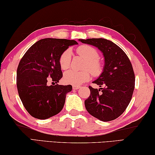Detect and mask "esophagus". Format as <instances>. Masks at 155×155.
<instances>
[{"mask_svg":"<svg viewBox=\"0 0 155 155\" xmlns=\"http://www.w3.org/2000/svg\"><path fill=\"white\" fill-rule=\"evenodd\" d=\"M72 88H73V90H78V89H80L81 87H80V86H78V85H73Z\"/></svg>","mask_w":155,"mask_h":155,"instance_id":"obj_1","label":"esophagus"}]
</instances>
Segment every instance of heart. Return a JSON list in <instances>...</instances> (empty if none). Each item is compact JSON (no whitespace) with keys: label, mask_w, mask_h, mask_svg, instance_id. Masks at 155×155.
<instances>
[{"label":"heart","mask_w":155,"mask_h":155,"mask_svg":"<svg viewBox=\"0 0 155 155\" xmlns=\"http://www.w3.org/2000/svg\"><path fill=\"white\" fill-rule=\"evenodd\" d=\"M77 52L87 59L85 68H88L94 75H98L101 72V66L97 59L99 55L98 52L93 47L87 45H82L77 48ZM71 60V52L66 50L61 54L59 58V65L61 69L65 70L69 68ZM90 78V72L89 70L77 72L75 70H68L64 74V81L65 83L74 85H81L87 81Z\"/></svg>","instance_id":"1"}]
</instances>
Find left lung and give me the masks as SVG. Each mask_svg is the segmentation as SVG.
I'll list each match as a JSON object with an SVG mask.
<instances>
[{
    "label": "left lung",
    "instance_id": "obj_1",
    "mask_svg": "<svg viewBox=\"0 0 155 155\" xmlns=\"http://www.w3.org/2000/svg\"><path fill=\"white\" fill-rule=\"evenodd\" d=\"M78 41L96 46L104 58L103 71L94 83L100 89L89 86L90 96L85 101L87 111L101 121L109 122L121 115L129 104L135 88V74L125 52L113 41L103 38Z\"/></svg>",
    "mask_w": 155,
    "mask_h": 155
}]
</instances>
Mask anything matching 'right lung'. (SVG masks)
<instances>
[{
	"label": "right lung",
	"instance_id": "right-lung-1",
	"mask_svg": "<svg viewBox=\"0 0 155 155\" xmlns=\"http://www.w3.org/2000/svg\"><path fill=\"white\" fill-rule=\"evenodd\" d=\"M75 44H78L75 40L66 39H42L31 46L21 59L17 69V88L23 105L31 116L45 120L62 110L72 85L48 86L47 78L59 83L63 77L60 56Z\"/></svg>",
	"mask_w": 155,
	"mask_h": 155
}]
</instances>
